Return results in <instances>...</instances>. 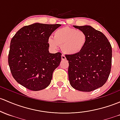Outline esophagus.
I'll return each instance as SVG.
<instances>
[{"mask_svg":"<svg viewBox=\"0 0 120 120\" xmlns=\"http://www.w3.org/2000/svg\"><path fill=\"white\" fill-rule=\"evenodd\" d=\"M65 59H66V57H65V56H64V55H61V59H62V60H65Z\"/></svg>","mask_w":120,"mask_h":120,"instance_id":"obj_1","label":"esophagus"}]
</instances>
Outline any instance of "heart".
I'll return each mask as SVG.
<instances>
[{"instance_id":"1","label":"heart","mask_w":120,"mask_h":120,"mask_svg":"<svg viewBox=\"0 0 120 120\" xmlns=\"http://www.w3.org/2000/svg\"><path fill=\"white\" fill-rule=\"evenodd\" d=\"M87 36L84 31L70 27H63L56 30L54 37L50 36L48 42L52 48L57 49L61 45V49L67 55L78 53L84 48Z\"/></svg>"}]
</instances>
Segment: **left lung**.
Wrapping results in <instances>:
<instances>
[{"label": "left lung", "mask_w": 120, "mask_h": 120, "mask_svg": "<svg viewBox=\"0 0 120 120\" xmlns=\"http://www.w3.org/2000/svg\"><path fill=\"white\" fill-rule=\"evenodd\" d=\"M73 26L85 33L87 41L79 53L65 55L69 63V81L74 89L90 92L102 86L109 78L112 46L102 33L91 26Z\"/></svg>", "instance_id": "1"}]
</instances>
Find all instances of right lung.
<instances>
[{
    "mask_svg": "<svg viewBox=\"0 0 120 120\" xmlns=\"http://www.w3.org/2000/svg\"><path fill=\"white\" fill-rule=\"evenodd\" d=\"M60 24L34 23L23 26L10 42L8 64L12 76L26 89L39 91L51 82L61 53H50L48 39Z\"/></svg>",
    "mask_w": 120,
    "mask_h": 120,
    "instance_id": "1",
    "label": "right lung"
}]
</instances>
